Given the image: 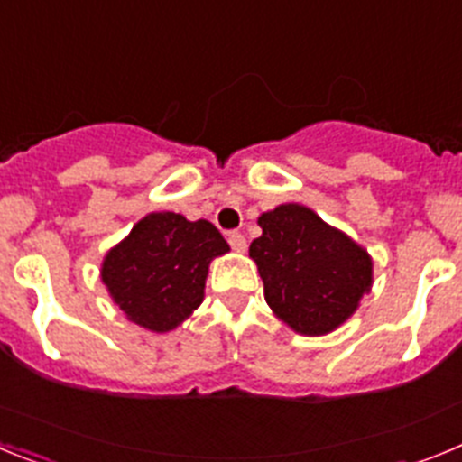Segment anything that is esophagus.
Wrapping results in <instances>:
<instances>
[{"instance_id":"esophagus-1","label":"esophagus","mask_w":462,"mask_h":462,"mask_svg":"<svg viewBox=\"0 0 462 462\" xmlns=\"http://www.w3.org/2000/svg\"><path fill=\"white\" fill-rule=\"evenodd\" d=\"M228 245H231L236 252L247 250V240H245V236L240 234V231H231V234H228Z\"/></svg>"}]
</instances>
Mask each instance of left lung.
I'll return each mask as SVG.
<instances>
[{
	"instance_id": "obj_1",
	"label": "left lung",
	"mask_w": 462,
	"mask_h": 462,
	"mask_svg": "<svg viewBox=\"0 0 462 462\" xmlns=\"http://www.w3.org/2000/svg\"><path fill=\"white\" fill-rule=\"evenodd\" d=\"M259 226L250 256L273 312L305 336H324L349 319L373 284L365 250L296 203L261 215Z\"/></svg>"
}]
</instances>
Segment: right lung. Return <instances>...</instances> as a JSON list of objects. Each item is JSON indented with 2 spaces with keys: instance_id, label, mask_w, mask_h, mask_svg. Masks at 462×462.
<instances>
[{
  "instance_id": "add662e5",
  "label": "right lung",
  "mask_w": 462,
  "mask_h": 462,
  "mask_svg": "<svg viewBox=\"0 0 462 462\" xmlns=\"http://www.w3.org/2000/svg\"><path fill=\"white\" fill-rule=\"evenodd\" d=\"M224 252L226 240L206 219L152 212L108 252L101 280L129 319L164 333L201 305L208 263Z\"/></svg>"
}]
</instances>
